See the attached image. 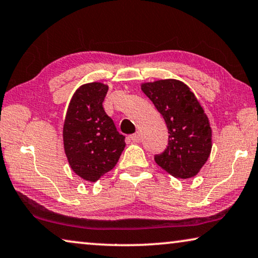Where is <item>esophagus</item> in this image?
<instances>
[{
  "mask_svg": "<svg viewBox=\"0 0 258 258\" xmlns=\"http://www.w3.org/2000/svg\"><path fill=\"white\" fill-rule=\"evenodd\" d=\"M130 140H132L133 142H136V143H140V142H141V135L138 133L133 134V135H130Z\"/></svg>",
  "mask_w": 258,
  "mask_h": 258,
  "instance_id": "obj_1",
  "label": "esophagus"
}]
</instances>
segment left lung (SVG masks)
<instances>
[{"label": "left lung", "mask_w": 258, "mask_h": 258, "mask_svg": "<svg viewBox=\"0 0 258 258\" xmlns=\"http://www.w3.org/2000/svg\"><path fill=\"white\" fill-rule=\"evenodd\" d=\"M142 91L162 114L169 143L155 162L175 178H192L207 162L212 150V129L196 95L174 79L142 85Z\"/></svg>", "instance_id": "left-lung-1"}]
</instances>
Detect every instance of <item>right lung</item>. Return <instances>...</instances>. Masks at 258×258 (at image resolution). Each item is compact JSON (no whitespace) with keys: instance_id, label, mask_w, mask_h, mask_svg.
<instances>
[{"instance_id":"add662e5","label":"right lung","mask_w":258,"mask_h":258,"mask_svg":"<svg viewBox=\"0 0 258 258\" xmlns=\"http://www.w3.org/2000/svg\"><path fill=\"white\" fill-rule=\"evenodd\" d=\"M107 92L108 86L101 83L78 88L67 108L62 130L71 169L92 182L116 165L125 147V137L103 109Z\"/></svg>"}]
</instances>
